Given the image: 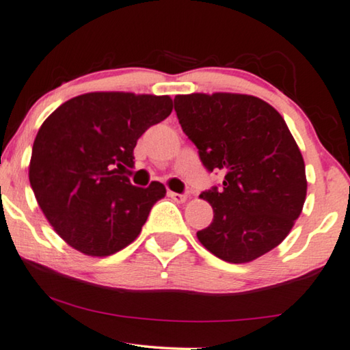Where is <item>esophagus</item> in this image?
<instances>
[{
    "instance_id": "1",
    "label": "esophagus",
    "mask_w": 350,
    "mask_h": 350,
    "mask_svg": "<svg viewBox=\"0 0 350 350\" xmlns=\"http://www.w3.org/2000/svg\"><path fill=\"white\" fill-rule=\"evenodd\" d=\"M168 196L171 200H174L176 203H185V201H187V195L176 193V191H168Z\"/></svg>"
}]
</instances>
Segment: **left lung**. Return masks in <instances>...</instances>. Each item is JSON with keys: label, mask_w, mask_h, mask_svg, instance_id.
<instances>
[{"label": "left lung", "mask_w": 350, "mask_h": 350, "mask_svg": "<svg viewBox=\"0 0 350 350\" xmlns=\"http://www.w3.org/2000/svg\"><path fill=\"white\" fill-rule=\"evenodd\" d=\"M174 109L206 170L225 174L222 189L200 195L214 209L200 243L228 263L262 257L287 238L306 200L304 160L282 116L241 93L177 95Z\"/></svg>", "instance_id": "obj_1"}]
</instances>
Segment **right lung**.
Segmentation results:
<instances>
[{
  "label": "right lung",
  "mask_w": 350,
  "mask_h": 350,
  "mask_svg": "<svg viewBox=\"0 0 350 350\" xmlns=\"http://www.w3.org/2000/svg\"><path fill=\"white\" fill-rule=\"evenodd\" d=\"M173 111L168 95L92 92L63 103L39 128L29 184L49 224L79 252L107 257L131 244L157 201L160 182L131 185L133 149Z\"/></svg>",
  "instance_id": "1"
}]
</instances>
